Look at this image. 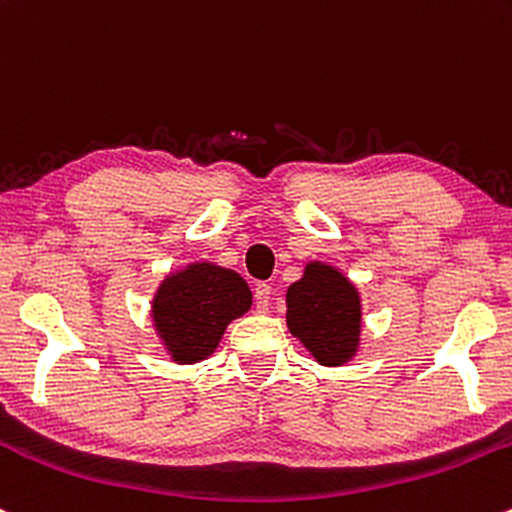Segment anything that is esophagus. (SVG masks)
Segmentation results:
<instances>
[{
    "label": "esophagus",
    "instance_id": "34e87169",
    "mask_svg": "<svg viewBox=\"0 0 512 512\" xmlns=\"http://www.w3.org/2000/svg\"><path fill=\"white\" fill-rule=\"evenodd\" d=\"M270 299H272L270 284H257L255 287V309L265 314V311L270 309Z\"/></svg>",
    "mask_w": 512,
    "mask_h": 512
}]
</instances>
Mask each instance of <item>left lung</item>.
<instances>
[{
    "instance_id": "1",
    "label": "left lung",
    "mask_w": 512,
    "mask_h": 512,
    "mask_svg": "<svg viewBox=\"0 0 512 512\" xmlns=\"http://www.w3.org/2000/svg\"><path fill=\"white\" fill-rule=\"evenodd\" d=\"M287 326L321 365H343L358 351V289L336 267L309 262L287 289Z\"/></svg>"
}]
</instances>
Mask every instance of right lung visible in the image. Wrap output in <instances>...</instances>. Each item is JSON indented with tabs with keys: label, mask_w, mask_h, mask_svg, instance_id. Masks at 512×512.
Wrapping results in <instances>:
<instances>
[{
	"label": "right lung",
	"mask_w": 512,
	"mask_h": 512,
	"mask_svg": "<svg viewBox=\"0 0 512 512\" xmlns=\"http://www.w3.org/2000/svg\"><path fill=\"white\" fill-rule=\"evenodd\" d=\"M250 306L252 292L238 272L196 262L161 282L152 319L171 358L191 365L208 358L230 321Z\"/></svg>",
	"instance_id": "add662e5"
}]
</instances>
